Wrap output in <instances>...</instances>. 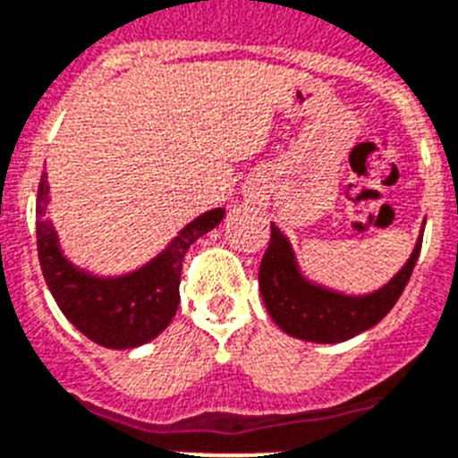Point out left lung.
Here are the masks:
<instances>
[{"instance_id": "obj_1", "label": "left lung", "mask_w": 458, "mask_h": 458, "mask_svg": "<svg viewBox=\"0 0 458 458\" xmlns=\"http://www.w3.org/2000/svg\"><path fill=\"white\" fill-rule=\"evenodd\" d=\"M424 225L408 261L389 283L369 294H343L301 271L289 238L271 222V243L259 267V292L268 315L284 334L308 343H343L369 331L403 294L420 259Z\"/></svg>"}]
</instances>
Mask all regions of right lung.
Masks as SVG:
<instances>
[{
	"label": "right lung",
	"instance_id": "add662e5",
	"mask_svg": "<svg viewBox=\"0 0 458 458\" xmlns=\"http://www.w3.org/2000/svg\"><path fill=\"white\" fill-rule=\"evenodd\" d=\"M50 185L41 175L37 197V250L41 273L64 318L89 341L111 350H131L157 338L181 303L182 257L190 245L225 220L213 208L187 222L171 243L143 267L123 276H99L64 255L60 233L48 217Z\"/></svg>",
	"mask_w": 458,
	"mask_h": 458
}]
</instances>
